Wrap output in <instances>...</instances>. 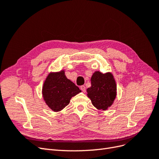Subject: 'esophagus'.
Here are the masks:
<instances>
[{"instance_id":"34e87169","label":"esophagus","mask_w":159,"mask_h":159,"mask_svg":"<svg viewBox=\"0 0 159 159\" xmlns=\"http://www.w3.org/2000/svg\"><path fill=\"white\" fill-rule=\"evenodd\" d=\"M80 89L82 90V91H84V92H85V85H81Z\"/></svg>"}]
</instances>
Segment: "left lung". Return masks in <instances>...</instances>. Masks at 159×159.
Wrapping results in <instances>:
<instances>
[{"label":"left lung","instance_id":"8db88e82","mask_svg":"<svg viewBox=\"0 0 159 159\" xmlns=\"http://www.w3.org/2000/svg\"><path fill=\"white\" fill-rule=\"evenodd\" d=\"M91 84L87 92L93 106L98 109H107L117 95L116 83L112 74L95 71L91 78Z\"/></svg>","mask_w":159,"mask_h":159}]
</instances>
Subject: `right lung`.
Here are the masks:
<instances>
[{
    "instance_id": "obj_1",
    "label": "right lung",
    "mask_w": 159,
    "mask_h": 159,
    "mask_svg": "<svg viewBox=\"0 0 159 159\" xmlns=\"http://www.w3.org/2000/svg\"><path fill=\"white\" fill-rule=\"evenodd\" d=\"M81 92L78 86L65 75L64 70L50 73L42 88L46 103L54 111H60L70 103L72 97Z\"/></svg>"
}]
</instances>
